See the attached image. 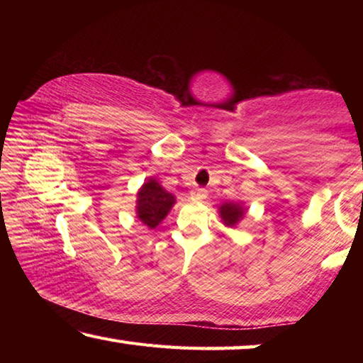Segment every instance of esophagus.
Masks as SVG:
<instances>
[{
	"instance_id": "obj_1",
	"label": "esophagus",
	"mask_w": 363,
	"mask_h": 363,
	"mask_svg": "<svg viewBox=\"0 0 363 363\" xmlns=\"http://www.w3.org/2000/svg\"><path fill=\"white\" fill-rule=\"evenodd\" d=\"M206 196H208V190L203 187H195L192 192H190V199H192L194 201H201V200H205Z\"/></svg>"
}]
</instances>
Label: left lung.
Segmentation results:
<instances>
[{"label":"left lung","mask_w":363,"mask_h":363,"mask_svg":"<svg viewBox=\"0 0 363 363\" xmlns=\"http://www.w3.org/2000/svg\"><path fill=\"white\" fill-rule=\"evenodd\" d=\"M245 214V208L242 203H233V201H225L219 206V216L227 227H233L240 223Z\"/></svg>","instance_id":"1"}]
</instances>
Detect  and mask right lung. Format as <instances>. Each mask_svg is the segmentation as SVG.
I'll return each mask as SVG.
<instances>
[{"mask_svg": "<svg viewBox=\"0 0 363 363\" xmlns=\"http://www.w3.org/2000/svg\"><path fill=\"white\" fill-rule=\"evenodd\" d=\"M174 203L176 196L160 186L158 181L150 177L149 181L143 184V187H140L138 192V218L143 220L147 227L155 229V227L167 218V214L169 213Z\"/></svg>", "mask_w": 363, "mask_h": 363, "instance_id": "add662e5", "label": "right lung"}]
</instances>
